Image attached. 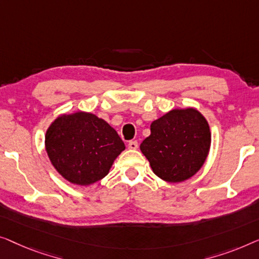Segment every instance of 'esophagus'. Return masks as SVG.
Here are the masks:
<instances>
[{
    "mask_svg": "<svg viewBox=\"0 0 259 259\" xmlns=\"http://www.w3.org/2000/svg\"><path fill=\"white\" fill-rule=\"evenodd\" d=\"M128 148L130 149V150H136V149L138 148L137 141H130L128 143Z\"/></svg>",
    "mask_w": 259,
    "mask_h": 259,
    "instance_id": "obj_1",
    "label": "esophagus"
}]
</instances>
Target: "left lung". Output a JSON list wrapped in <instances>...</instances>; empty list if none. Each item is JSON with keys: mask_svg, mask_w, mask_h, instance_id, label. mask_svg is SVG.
Returning <instances> with one entry per match:
<instances>
[{"mask_svg": "<svg viewBox=\"0 0 259 259\" xmlns=\"http://www.w3.org/2000/svg\"><path fill=\"white\" fill-rule=\"evenodd\" d=\"M141 151L155 175L170 183L187 181L203 166L211 144L205 117L194 108L172 109L150 125Z\"/></svg>", "mask_w": 259, "mask_h": 259, "instance_id": "obj_1", "label": "left lung"}]
</instances>
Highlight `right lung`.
<instances>
[{
    "label": "right lung",
    "mask_w": 259,
    "mask_h": 259,
    "mask_svg": "<svg viewBox=\"0 0 259 259\" xmlns=\"http://www.w3.org/2000/svg\"><path fill=\"white\" fill-rule=\"evenodd\" d=\"M125 145L92 112L58 116L46 133V150L57 172L72 184L90 185L107 176Z\"/></svg>",
    "instance_id": "1"
}]
</instances>
